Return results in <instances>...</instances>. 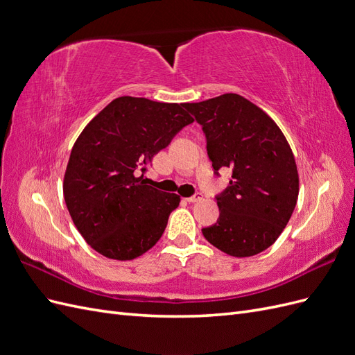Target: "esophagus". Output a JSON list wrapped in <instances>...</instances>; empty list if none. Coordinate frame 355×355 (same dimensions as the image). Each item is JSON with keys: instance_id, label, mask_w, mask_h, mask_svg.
Here are the masks:
<instances>
[{"instance_id": "34e87169", "label": "esophagus", "mask_w": 355, "mask_h": 355, "mask_svg": "<svg viewBox=\"0 0 355 355\" xmlns=\"http://www.w3.org/2000/svg\"><path fill=\"white\" fill-rule=\"evenodd\" d=\"M201 200H202V196H201V194H194L192 197H188V198H187L188 202H198V201H201Z\"/></svg>"}]
</instances>
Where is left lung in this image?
<instances>
[{
  "mask_svg": "<svg viewBox=\"0 0 355 355\" xmlns=\"http://www.w3.org/2000/svg\"><path fill=\"white\" fill-rule=\"evenodd\" d=\"M207 139L214 173L231 168L230 187L216 197L219 219L202 235L234 257L266 250L286 228L299 196L292 149L259 106L235 93L187 103Z\"/></svg>",
  "mask_w": 355,
  "mask_h": 355,
  "instance_id": "8db88e82",
  "label": "left lung"
}]
</instances>
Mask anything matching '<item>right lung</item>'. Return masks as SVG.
Listing matches in <instances>:
<instances>
[{
	"label": "right lung",
	"mask_w": 355,
	"mask_h": 355,
	"mask_svg": "<svg viewBox=\"0 0 355 355\" xmlns=\"http://www.w3.org/2000/svg\"><path fill=\"white\" fill-rule=\"evenodd\" d=\"M187 103L121 96L84 127L63 178V197L75 227L98 253L115 261L142 256L161 239L180 202L146 185L155 154L194 121Z\"/></svg>",
	"instance_id": "1"
}]
</instances>
